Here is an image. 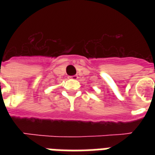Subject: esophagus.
<instances>
[{"mask_svg": "<svg viewBox=\"0 0 155 155\" xmlns=\"http://www.w3.org/2000/svg\"><path fill=\"white\" fill-rule=\"evenodd\" d=\"M69 78H71V79H72V80H77L78 78V75H72V76H69Z\"/></svg>", "mask_w": 155, "mask_h": 155, "instance_id": "34e87169", "label": "esophagus"}]
</instances>
